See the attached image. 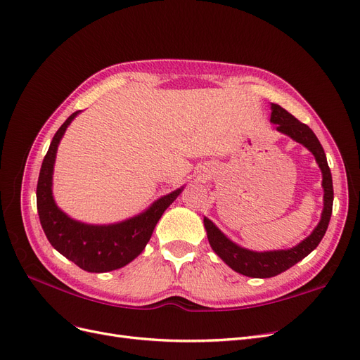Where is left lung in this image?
<instances>
[{"label":"left lung","instance_id":"obj_1","mask_svg":"<svg viewBox=\"0 0 360 360\" xmlns=\"http://www.w3.org/2000/svg\"><path fill=\"white\" fill-rule=\"evenodd\" d=\"M270 121L276 124V130L290 136L292 140L301 143L306 146L316 158V162L319 164L322 169V186H323V211L319 224L314 227L310 236H307L303 242H300L291 250H279V251H264L255 252L245 248H240L236 243L227 239L215 224L204 217V226L207 229V235L210 245L221 260L232 267L235 271L250 278H271L279 273L288 270L298 262L307 257L322 240L329 220L333 214V200H334V188H333V176L328 167L326 156L323 148L319 143L318 137L310 128L300 122L295 117L285 110L282 106L271 103V117Z\"/></svg>","mask_w":360,"mask_h":360}]
</instances>
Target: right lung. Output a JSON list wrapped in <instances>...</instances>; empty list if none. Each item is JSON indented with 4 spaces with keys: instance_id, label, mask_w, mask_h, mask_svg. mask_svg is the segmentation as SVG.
Here are the masks:
<instances>
[{
    "instance_id": "add662e5",
    "label": "right lung",
    "mask_w": 360,
    "mask_h": 360,
    "mask_svg": "<svg viewBox=\"0 0 360 360\" xmlns=\"http://www.w3.org/2000/svg\"><path fill=\"white\" fill-rule=\"evenodd\" d=\"M78 113L79 110L72 113L51 140L38 177L37 208L42 230L57 251L82 270L103 273L124 267L145 250L156 223L183 188L158 199L149 210L122 223L91 226L68 217L54 202L51 180L57 146Z\"/></svg>"
}]
</instances>
